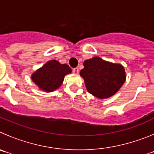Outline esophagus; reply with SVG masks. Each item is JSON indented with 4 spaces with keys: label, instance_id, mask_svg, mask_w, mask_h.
Wrapping results in <instances>:
<instances>
[{
    "label": "esophagus",
    "instance_id": "1",
    "mask_svg": "<svg viewBox=\"0 0 154 154\" xmlns=\"http://www.w3.org/2000/svg\"><path fill=\"white\" fill-rule=\"evenodd\" d=\"M72 72L74 73V74H78V73H79V69H78V68H74V69H72Z\"/></svg>",
    "mask_w": 154,
    "mask_h": 154
}]
</instances>
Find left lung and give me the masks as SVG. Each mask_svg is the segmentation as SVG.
Segmentation results:
<instances>
[{"label": "left lung", "mask_w": 154, "mask_h": 154, "mask_svg": "<svg viewBox=\"0 0 154 154\" xmlns=\"http://www.w3.org/2000/svg\"><path fill=\"white\" fill-rule=\"evenodd\" d=\"M80 75L84 79L89 93L99 99L112 96L124 83L126 73L120 65L112 64L94 57L85 61Z\"/></svg>", "instance_id": "left-lung-1"}]
</instances>
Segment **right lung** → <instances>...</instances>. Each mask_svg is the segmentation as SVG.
I'll use <instances>...</instances> for the list:
<instances>
[{
    "label": "right lung",
    "mask_w": 154,
    "mask_h": 154,
    "mask_svg": "<svg viewBox=\"0 0 154 154\" xmlns=\"http://www.w3.org/2000/svg\"><path fill=\"white\" fill-rule=\"evenodd\" d=\"M72 70L68 65L60 64L56 60H51L37 70L32 80L39 88L46 92H52L62 85L65 75Z\"/></svg>",
    "instance_id": "add662e5"
}]
</instances>
